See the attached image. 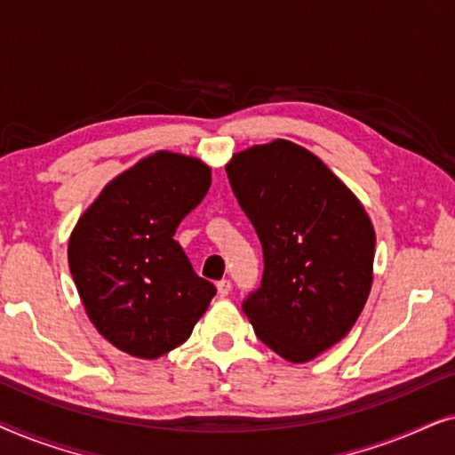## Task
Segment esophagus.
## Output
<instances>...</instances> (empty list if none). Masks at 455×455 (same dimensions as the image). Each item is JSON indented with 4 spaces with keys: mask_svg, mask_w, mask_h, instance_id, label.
<instances>
[{
    "mask_svg": "<svg viewBox=\"0 0 455 455\" xmlns=\"http://www.w3.org/2000/svg\"><path fill=\"white\" fill-rule=\"evenodd\" d=\"M217 291H220V296H228L229 291H232V282H229V279H221V282H217Z\"/></svg>",
    "mask_w": 455,
    "mask_h": 455,
    "instance_id": "1",
    "label": "esophagus"
}]
</instances>
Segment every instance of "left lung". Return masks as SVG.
<instances>
[{
    "instance_id": "obj_1",
    "label": "left lung",
    "mask_w": 455,
    "mask_h": 455,
    "mask_svg": "<svg viewBox=\"0 0 455 455\" xmlns=\"http://www.w3.org/2000/svg\"><path fill=\"white\" fill-rule=\"evenodd\" d=\"M226 172L263 246V277L242 310L279 356L313 360L346 338L369 298V215L319 157L294 142L246 148Z\"/></svg>"
}]
</instances>
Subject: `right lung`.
I'll return each instance as SVG.
<instances>
[{"instance_id":"right-lung-1","label":"right lung","mask_w":455,"mask_h":455,"mask_svg":"<svg viewBox=\"0 0 455 455\" xmlns=\"http://www.w3.org/2000/svg\"><path fill=\"white\" fill-rule=\"evenodd\" d=\"M209 186L201 161L159 151L111 180L74 228L68 263L80 300L130 356L159 358L184 344L215 296L173 240Z\"/></svg>"}]
</instances>
